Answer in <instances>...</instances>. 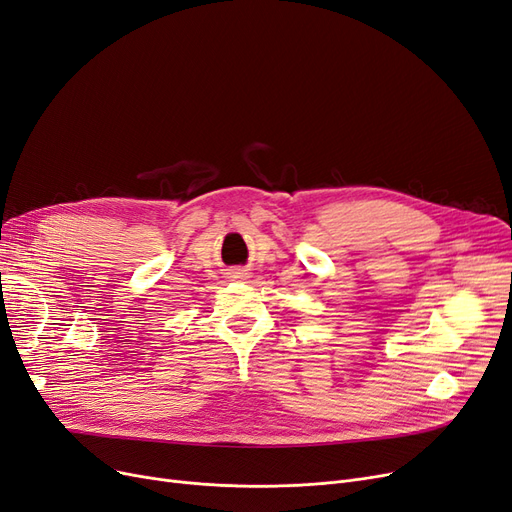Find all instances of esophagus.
<instances>
[{
	"label": "esophagus",
	"mask_w": 512,
	"mask_h": 512,
	"mask_svg": "<svg viewBox=\"0 0 512 512\" xmlns=\"http://www.w3.org/2000/svg\"><path fill=\"white\" fill-rule=\"evenodd\" d=\"M229 275H231L233 279H243V277H245V275H248V273H245V271H241V269H235V271H231Z\"/></svg>",
	"instance_id": "1"
}]
</instances>
